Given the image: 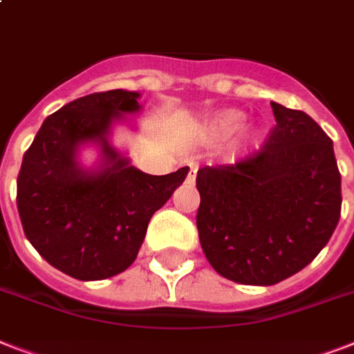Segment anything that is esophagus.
Masks as SVG:
<instances>
[{
  "instance_id": "obj_1",
  "label": "esophagus",
  "mask_w": 354,
  "mask_h": 354,
  "mask_svg": "<svg viewBox=\"0 0 354 354\" xmlns=\"http://www.w3.org/2000/svg\"><path fill=\"white\" fill-rule=\"evenodd\" d=\"M187 182H194L196 180V165H194L193 161H187Z\"/></svg>"
}]
</instances>
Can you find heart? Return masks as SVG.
<instances>
[{
    "label": "heart",
    "mask_w": 354,
    "mask_h": 354,
    "mask_svg": "<svg viewBox=\"0 0 354 354\" xmlns=\"http://www.w3.org/2000/svg\"><path fill=\"white\" fill-rule=\"evenodd\" d=\"M242 124H244V113L241 110H222V112H216L215 115H211L202 122L200 139L204 143H221V141H226V139L232 138L233 133L239 132ZM257 132L246 130L233 141L230 150H227V156L239 158V156L250 152L253 147H257Z\"/></svg>",
    "instance_id": "1"
}]
</instances>
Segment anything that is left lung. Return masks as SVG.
Listing matches in <instances>:
<instances>
[{"instance_id":"1","label":"left lung","mask_w":354,"mask_h":354,"mask_svg":"<svg viewBox=\"0 0 354 354\" xmlns=\"http://www.w3.org/2000/svg\"><path fill=\"white\" fill-rule=\"evenodd\" d=\"M270 104L275 127L261 149L196 174L202 250L222 277L242 285H275L303 270L340 221L330 138L301 110Z\"/></svg>"}]
</instances>
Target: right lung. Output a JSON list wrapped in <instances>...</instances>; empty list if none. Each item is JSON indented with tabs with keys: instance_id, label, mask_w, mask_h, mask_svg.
<instances>
[{
	"instance_id": "1",
	"label": "right lung",
	"mask_w": 354,
	"mask_h": 354,
	"mask_svg": "<svg viewBox=\"0 0 354 354\" xmlns=\"http://www.w3.org/2000/svg\"><path fill=\"white\" fill-rule=\"evenodd\" d=\"M139 93L110 90L80 97L44 121L24 154L16 204L25 236L64 274L80 281L118 275L138 257L150 216L171 198L189 167L145 174L113 149L112 122L139 112ZM102 147L103 163L86 171L82 142Z\"/></svg>"
}]
</instances>
